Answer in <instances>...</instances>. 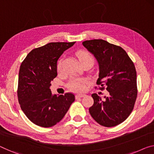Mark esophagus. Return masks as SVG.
<instances>
[{"label": "esophagus", "mask_w": 154, "mask_h": 154, "mask_svg": "<svg viewBox=\"0 0 154 154\" xmlns=\"http://www.w3.org/2000/svg\"><path fill=\"white\" fill-rule=\"evenodd\" d=\"M86 96V95L85 94H77V95H76V98H81V97H84Z\"/></svg>", "instance_id": "obj_1"}]
</instances>
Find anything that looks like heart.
<instances>
[{
  "instance_id": "obj_1",
  "label": "heart",
  "mask_w": 154,
  "mask_h": 154,
  "mask_svg": "<svg viewBox=\"0 0 154 154\" xmlns=\"http://www.w3.org/2000/svg\"><path fill=\"white\" fill-rule=\"evenodd\" d=\"M77 57L79 59L80 61L82 63H86V62H90L93 63L94 58L90 52L86 50H82L77 52ZM63 59H59V61L57 63V70L59 72H61L62 70L63 67ZM88 83V80L86 79H83V78H72L71 79L69 82H68V86L71 90L81 92L84 91L85 88H86V85Z\"/></svg>"
}]
</instances>
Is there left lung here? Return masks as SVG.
<instances>
[{
  "instance_id": "8db88e82",
  "label": "left lung",
  "mask_w": 154,
  "mask_h": 154,
  "mask_svg": "<svg viewBox=\"0 0 154 154\" xmlns=\"http://www.w3.org/2000/svg\"><path fill=\"white\" fill-rule=\"evenodd\" d=\"M82 44L97 61V85L101 90L106 87L109 92V96H104V99L96 93L92 94L94 103L89 108V113L104 127L120 125L129 116L136 100L137 75L134 64L123 48L106 41H85Z\"/></svg>"
}]
</instances>
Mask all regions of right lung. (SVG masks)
I'll list each match as a JSON object with an SVG mask.
<instances>
[{
    "label": "right lung",
    "mask_w": 154,
    "mask_h": 154,
    "mask_svg": "<svg viewBox=\"0 0 154 154\" xmlns=\"http://www.w3.org/2000/svg\"><path fill=\"white\" fill-rule=\"evenodd\" d=\"M75 42L49 43L35 48L20 66L18 98L22 111L36 125L51 127L59 122L75 101V95H52L50 87L57 75V61Z\"/></svg>",
    "instance_id": "obj_1"
}]
</instances>
